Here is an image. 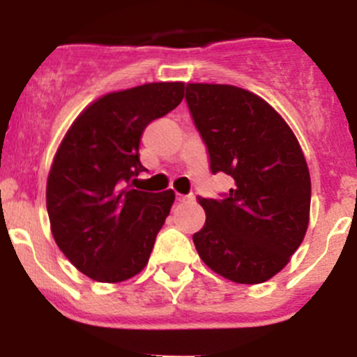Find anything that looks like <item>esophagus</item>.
Wrapping results in <instances>:
<instances>
[{
  "label": "esophagus",
  "mask_w": 357,
  "mask_h": 357,
  "mask_svg": "<svg viewBox=\"0 0 357 357\" xmlns=\"http://www.w3.org/2000/svg\"><path fill=\"white\" fill-rule=\"evenodd\" d=\"M195 197L193 195H176V202H179V204H183V202H192Z\"/></svg>",
  "instance_id": "esophagus-1"
}]
</instances>
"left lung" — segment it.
Segmentation results:
<instances>
[{
    "instance_id": "left-lung-1",
    "label": "left lung",
    "mask_w": 357,
    "mask_h": 357,
    "mask_svg": "<svg viewBox=\"0 0 357 357\" xmlns=\"http://www.w3.org/2000/svg\"><path fill=\"white\" fill-rule=\"evenodd\" d=\"M185 98L212 174L233 179L221 199H199L207 218L193 235L197 252L231 282H268L307 231L311 178L301 145L282 115L247 89L195 82Z\"/></svg>"
}]
</instances>
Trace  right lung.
<instances>
[{"label":"right lung","mask_w":357,"mask_h":357,"mask_svg":"<svg viewBox=\"0 0 357 357\" xmlns=\"http://www.w3.org/2000/svg\"><path fill=\"white\" fill-rule=\"evenodd\" d=\"M183 82H150L96 100L60 143L46 185L53 238L81 273L102 283L138 275L149 262L174 192L132 190L146 126L181 103Z\"/></svg>","instance_id":"obj_1"}]
</instances>
